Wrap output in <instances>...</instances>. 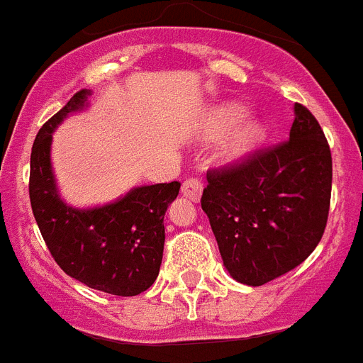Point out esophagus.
<instances>
[{"label":"esophagus","mask_w":363,"mask_h":363,"mask_svg":"<svg viewBox=\"0 0 363 363\" xmlns=\"http://www.w3.org/2000/svg\"><path fill=\"white\" fill-rule=\"evenodd\" d=\"M201 191H203V184H201L200 178H187L182 185V194L192 201L200 200Z\"/></svg>","instance_id":"34e87169"}]
</instances>
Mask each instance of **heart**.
Listing matches in <instances>:
<instances>
[{
  "label": "heart",
  "mask_w": 363,
  "mask_h": 363,
  "mask_svg": "<svg viewBox=\"0 0 363 363\" xmlns=\"http://www.w3.org/2000/svg\"><path fill=\"white\" fill-rule=\"evenodd\" d=\"M245 114L247 112L242 105H223L213 112L211 130L213 133H225V130L233 129L234 125H238L245 118ZM265 134H267V129L264 125L258 123V121H247L227 140L221 152L227 160L245 158L247 154H251L259 143L264 142Z\"/></svg>",
  "instance_id": "heart-1"
}]
</instances>
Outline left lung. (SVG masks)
I'll list each match as a JSON object with an SVG mask.
<instances>
[{
    "mask_svg": "<svg viewBox=\"0 0 363 363\" xmlns=\"http://www.w3.org/2000/svg\"><path fill=\"white\" fill-rule=\"evenodd\" d=\"M331 185V149L301 104L289 140L209 169L201 209L230 277L256 287L298 267L322 240Z\"/></svg>",
    "mask_w": 363,
    "mask_h": 363,
    "instance_id": "left-lung-1",
    "label": "left lung"
}]
</instances>
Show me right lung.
Here are the masks:
<instances>
[{
	"instance_id": "obj_1",
	"label": "right lung",
	"mask_w": 363,
	"mask_h": 363,
	"mask_svg": "<svg viewBox=\"0 0 363 363\" xmlns=\"http://www.w3.org/2000/svg\"><path fill=\"white\" fill-rule=\"evenodd\" d=\"M86 96L85 89L76 92L34 140L28 179L32 213L54 262L69 277L91 289L136 296L158 278L165 243L163 218L182 184L138 187L99 209L79 211L63 203L50 171L52 130L69 112L85 105Z\"/></svg>"
}]
</instances>
